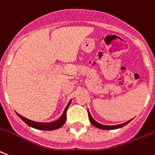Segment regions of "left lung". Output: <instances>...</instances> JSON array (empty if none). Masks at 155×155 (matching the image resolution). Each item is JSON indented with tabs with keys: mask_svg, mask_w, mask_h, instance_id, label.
<instances>
[{
	"mask_svg": "<svg viewBox=\"0 0 155 155\" xmlns=\"http://www.w3.org/2000/svg\"><path fill=\"white\" fill-rule=\"evenodd\" d=\"M88 117H89V120L91 123L93 124L94 127L97 128H101V129H105V130H112V129H117V128H122V127H124V125H126L127 124H128L130 121H131V120H128V121L125 122L124 124H118V125H114V126H108V125H103V124H101L99 123H97V121H95L93 119V117H91V114H90L89 110H88Z\"/></svg>",
	"mask_w": 155,
	"mask_h": 155,
	"instance_id": "8db88e82",
	"label": "left lung"
}]
</instances>
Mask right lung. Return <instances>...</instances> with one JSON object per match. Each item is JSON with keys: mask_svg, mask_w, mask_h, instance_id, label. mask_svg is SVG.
Wrapping results in <instances>:
<instances>
[{"mask_svg": "<svg viewBox=\"0 0 155 155\" xmlns=\"http://www.w3.org/2000/svg\"><path fill=\"white\" fill-rule=\"evenodd\" d=\"M70 103H71V101L68 102V106H66L65 110L64 111L63 114L61 115V117L56 121L50 122V123H41V122H35V121H32V120H30L27 119V118L23 117L21 115L17 114V115L19 116V117L21 120H23V121L25 122L27 125H29L30 127H32L34 128H36V129H39V130H54V129H58V128H61L64 125V124L65 123L66 121V113H67V110L68 106H69Z\"/></svg>", "mask_w": 155, "mask_h": 155, "instance_id": "right-lung-1", "label": "right lung"}]
</instances>
